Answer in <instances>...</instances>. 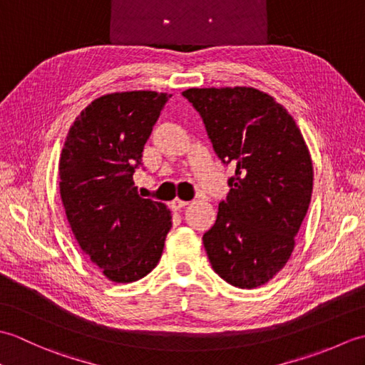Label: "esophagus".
Listing matches in <instances>:
<instances>
[{"label": "esophagus", "instance_id": "34e87169", "mask_svg": "<svg viewBox=\"0 0 365 365\" xmlns=\"http://www.w3.org/2000/svg\"><path fill=\"white\" fill-rule=\"evenodd\" d=\"M187 205H188L187 200H182V199H174L173 202H170V208H173V210H180V208Z\"/></svg>", "mask_w": 365, "mask_h": 365}]
</instances>
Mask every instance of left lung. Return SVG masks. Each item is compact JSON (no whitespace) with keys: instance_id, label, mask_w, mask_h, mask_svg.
Here are the masks:
<instances>
[{"instance_id":"8db88e82","label":"left lung","mask_w":365,"mask_h":365,"mask_svg":"<svg viewBox=\"0 0 365 365\" xmlns=\"http://www.w3.org/2000/svg\"><path fill=\"white\" fill-rule=\"evenodd\" d=\"M224 165L235 166L226 200L202 242L215 273L254 289L290 259L312 196L314 169L301 131L276 100L252 88L187 89Z\"/></svg>"}]
</instances>
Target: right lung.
I'll return each mask as SVG.
<instances>
[{"mask_svg":"<svg viewBox=\"0 0 365 365\" xmlns=\"http://www.w3.org/2000/svg\"><path fill=\"white\" fill-rule=\"evenodd\" d=\"M170 96L115 92L88 105L68 130L59 160V191L83 252L113 282H135L161 257L173 216L138 196L135 170Z\"/></svg>","mask_w":365,"mask_h":365,"instance_id":"obj_1","label":"right lung"}]
</instances>
